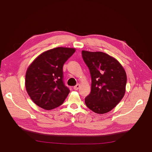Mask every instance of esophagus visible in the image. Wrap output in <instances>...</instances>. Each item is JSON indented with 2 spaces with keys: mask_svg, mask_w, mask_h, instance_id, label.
<instances>
[{
  "mask_svg": "<svg viewBox=\"0 0 152 152\" xmlns=\"http://www.w3.org/2000/svg\"><path fill=\"white\" fill-rule=\"evenodd\" d=\"M79 87H80V85H79V84H77L76 86H75L74 87H73V89L77 91V90H78V89H79Z\"/></svg>",
  "mask_w": 152,
  "mask_h": 152,
  "instance_id": "esophagus-1",
  "label": "esophagus"
}]
</instances>
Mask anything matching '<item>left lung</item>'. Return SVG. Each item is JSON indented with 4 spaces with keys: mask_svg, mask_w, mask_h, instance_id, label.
<instances>
[{
    "mask_svg": "<svg viewBox=\"0 0 152 152\" xmlns=\"http://www.w3.org/2000/svg\"><path fill=\"white\" fill-rule=\"evenodd\" d=\"M82 56L92 80L91 91L85 98L86 106L99 114L111 111L125 94V70L115 58L103 52L82 50Z\"/></svg>",
    "mask_w": 152,
    "mask_h": 152,
    "instance_id": "8db88e82",
    "label": "left lung"
}]
</instances>
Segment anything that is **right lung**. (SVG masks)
<instances>
[{
  "label": "right lung",
  "instance_id": "obj_1",
  "mask_svg": "<svg viewBox=\"0 0 152 152\" xmlns=\"http://www.w3.org/2000/svg\"><path fill=\"white\" fill-rule=\"evenodd\" d=\"M75 48L58 47L42 53L27 69L25 87L31 100L49 110L62 104L70 90L63 82V66Z\"/></svg>",
  "mask_w": 152,
  "mask_h": 152
}]
</instances>
